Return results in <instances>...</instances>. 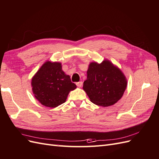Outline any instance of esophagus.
Here are the masks:
<instances>
[{
    "instance_id": "34e87169",
    "label": "esophagus",
    "mask_w": 159,
    "mask_h": 159,
    "mask_svg": "<svg viewBox=\"0 0 159 159\" xmlns=\"http://www.w3.org/2000/svg\"><path fill=\"white\" fill-rule=\"evenodd\" d=\"M82 85H83L82 81H79V82H77L76 83V85L78 86V87H79V88H81V86H82Z\"/></svg>"
}]
</instances>
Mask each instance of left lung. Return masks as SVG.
<instances>
[{"label": "left lung", "instance_id": "left-lung-1", "mask_svg": "<svg viewBox=\"0 0 159 159\" xmlns=\"http://www.w3.org/2000/svg\"><path fill=\"white\" fill-rule=\"evenodd\" d=\"M127 85L125 75L108 60L102 63L91 62L83 89L95 105L108 107L122 98Z\"/></svg>", "mask_w": 159, "mask_h": 159}]
</instances>
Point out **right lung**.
<instances>
[{
	"label": "right lung",
	"mask_w": 159,
	"mask_h": 159,
	"mask_svg": "<svg viewBox=\"0 0 159 159\" xmlns=\"http://www.w3.org/2000/svg\"><path fill=\"white\" fill-rule=\"evenodd\" d=\"M32 92L42 105L54 108L66 102L70 91L77 86L64 73L60 62L47 61L33 76Z\"/></svg>",
	"instance_id": "add662e5"
}]
</instances>
